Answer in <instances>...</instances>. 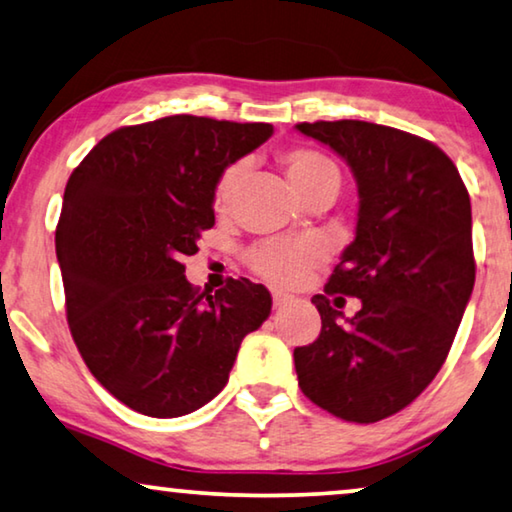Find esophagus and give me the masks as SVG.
Masks as SVG:
<instances>
[{"mask_svg": "<svg viewBox=\"0 0 512 512\" xmlns=\"http://www.w3.org/2000/svg\"><path fill=\"white\" fill-rule=\"evenodd\" d=\"M294 299L289 294H282V292H273V305H276V308H285V305H289L292 303Z\"/></svg>", "mask_w": 512, "mask_h": 512, "instance_id": "obj_1", "label": "esophagus"}]
</instances>
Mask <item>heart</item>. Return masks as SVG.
<instances>
[{
	"label": "heart",
	"mask_w": 512,
	"mask_h": 512,
	"mask_svg": "<svg viewBox=\"0 0 512 512\" xmlns=\"http://www.w3.org/2000/svg\"><path fill=\"white\" fill-rule=\"evenodd\" d=\"M287 177L296 188V193H303L317 183L335 181L340 183V170L329 156L319 154L312 149H294L282 158ZM243 179V165H230L220 172V177L213 186V207L216 211H227L232 207L234 193ZM319 248L310 241L299 239H269L257 243L248 250V264L257 276L273 282V285L292 287L319 262Z\"/></svg>",
	"instance_id": "obj_1"
}]
</instances>
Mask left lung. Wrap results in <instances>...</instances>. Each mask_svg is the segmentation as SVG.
<instances>
[{
  "instance_id": "obj_1",
  "label": "left lung",
  "mask_w": 512,
  "mask_h": 512,
  "mask_svg": "<svg viewBox=\"0 0 512 512\" xmlns=\"http://www.w3.org/2000/svg\"><path fill=\"white\" fill-rule=\"evenodd\" d=\"M352 167L356 236L326 294L361 299L352 319L312 296L322 333L294 349L305 398L352 423L414 402L444 365L474 292L471 202L437 144L391 126L342 119L296 124Z\"/></svg>"
}]
</instances>
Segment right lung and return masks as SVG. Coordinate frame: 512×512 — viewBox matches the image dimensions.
<instances>
[{"label":"right lung","mask_w":512,"mask_h":512,"mask_svg":"<svg viewBox=\"0 0 512 512\" xmlns=\"http://www.w3.org/2000/svg\"><path fill=\"white\" fill-rule=\"evenodd\" d=\"M273 133L174 114L105 135L75 167L55 232L68 329L103 388L133 411L177 418L223 391L241 340L271 315L248 278L216 294L183 255L216 223L213 186Z\"/></svg>","instance_id":"add662e5"}]
</instances>
